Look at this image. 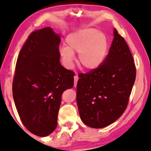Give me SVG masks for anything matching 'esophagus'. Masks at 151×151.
<instances>
[{
    "label": "esophagus",
    "instance_id": "obj_1",
    "mask_svg": "<svg viewBox=\"0 0 151 151\" xmlns=\"http://www.w3.org/2000/svg\"><path fill=\"white\" fill-rule=\"evenodd\" d=\"M78 79H79V77H78L77 74H76L75 76L74 77V87L77 86V81H78Z\"/></svg>",
    "mask_w": 151,
    "mask_h": 151
}]
</instances>
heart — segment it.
<instances>
[{"label": "heart", "instance_id": "1", "mask_svg": "<svg viewBox=\"0 0 151 151\" xmlns=\"http://www.w3.org/2000/svg\"><path fill=\"white\" fill-rule=\"evenodd\" d=\"M65 43L66 47L60 48L59 53L67 68L73 66L74 53H79V65L86 71L100 68L108 54V38L95 29L86 28L72 32L66 37Z\"/></svg>", "mask_w": 151, "mask_h": 151}]
</instances>
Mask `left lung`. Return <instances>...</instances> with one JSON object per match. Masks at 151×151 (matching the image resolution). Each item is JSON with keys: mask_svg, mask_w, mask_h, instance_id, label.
Masks as SVG:
<instances>
[{"mask_svg": "<svg viewBox=\"0 0 151 151\" xmlns=\"http://www.w3.org/2000/svg\"><path fill=\"white\" fill-rule=\"evenodd\" d=\"M135 79L132 52L114 29L113 41L103 64L78 80L77 103L83 122L100 129L119 119L127 107Z\"/></svg>", "mask_w": 151, "mask_h": 151, "instance_id": "obj_1", "label": "left lung"}]
</instances>
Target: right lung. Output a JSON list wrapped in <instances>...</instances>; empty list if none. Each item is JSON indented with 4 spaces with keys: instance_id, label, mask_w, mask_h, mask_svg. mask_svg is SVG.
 Returning <instances> with one entry per match:
<instances>
[{
    "instance_id": "right-lung-1",
    "label": "right lung",
    "mask_w": 151,
    "mask_h": 151,
    "mask_svg": "<svg viewBox=\"0 0 151 151\" xmlns=\"http://www.w3.org/2000/svg\"><path fill=\"white\" fill-rule=\"evenodd\" d=\"M60 37L51 27L34 31L18 55L12 94L22 122L31 133L46 137L57 127L63 92L74 73L60 63Z\"/></svg>"
}]
</instances>
